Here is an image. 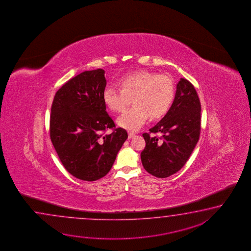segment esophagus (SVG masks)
Returning a JSON list of instances; mask_svg holds the SVG:
<instances>
[{
	"label": "esophagus",
	"mask_w": 251,
	"mask_h": 251,
	"mask_svg": "<svg viewBox=\"0 0 251 251\" xmlns=\"http://www.w3.org/2000/svg\"><path fill=\"white\" fill-rule=\"evenodd\" d=\"M134 135H135L134 132H128V137H129V138H133Z\"/></svg>",
	"instance_id": "obj_1"
}]
</instances>
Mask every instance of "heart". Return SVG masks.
Returning <instances> with one entry per match:
<instances>
[{
    "label": "heart",
    "mask_w": 251,
    "mask_h": 251,
    "mask_svg": "<svg viewBox=\"0 0 251 251\" xmlns=\"http://www.w3.org/2000/svg\"><path fill=\"white\" fill-rule=\"evenodd\" d=\"M119 88L107 87L103 100L113 112L122 113L130 104L134 106L118 119L121 127L136 131L151 118L164 117L175 96L173 80L166 75L141 70L124 75L118 80Z\"/></svg>",
    "instance_id": "1"
}]
</instances>
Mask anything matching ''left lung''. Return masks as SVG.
Segmentation results:
<instances>
[{
  "label": "left lung",
  "mask_w": 251,
  "mask_h": 251,
  "mask_svg": "<svg viewBox=\"0 0 251 251\" xmlns=\"http://www.w3.org/2000/svg\"><path fill=\"white\" fill-rule=\"evenodd\" d=\"M201 130V103L190 81L181 78L176 95L165 117L150 133L143 134L145 148L141 160L145 171L164 178L175 174L186 164L198 144ZM160 132L159 139L151 133Z\"/></svg>",
  "instance_id": "1"
}]
</instances>
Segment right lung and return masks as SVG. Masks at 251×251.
Segmentation results:
<instances>
[{"label":"right lung","mask_w":251,"mask_h":251,"mask_svg":"<svg viewBox=\"0 0 251 251\" xmlns=\"http://www.w3.org/2000/svg\"><path fill=\"white\" fill-rule=\"evenodd\" d=\"M105 71H85L65 82L53 98L50 138L66 171L95 181L111 170L127 132L116 128L106 111ZM112 128L111 134H106Z\"/></svg>","instance_id":"1"}]
</instances>
